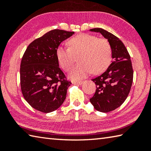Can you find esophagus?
Instances as JSON below:
<instances>
[{
  "label": "esophagus",
  "mask_w": 151,
  "mask_h": 151,
  "mask_svg": "<svg viewBox=\"0 0 151 151\" xmlns=\"http://www.w3.org/2000/svg\"><path fill=\"white\" fill-rule=\"evenodd\" d=\"M74 85H82L83 83V81H75L73 83Z\"/></svg>",
  "instance_id": "34e87169"
}]
</instances>
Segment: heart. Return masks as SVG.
<instances>
[{
	"label": "heart",
	"mask_w": 151,
	"mask_h": 151,
	"mask_svg": "<svg viewBox=\"0 0 151 151\" xmlns=\"http://www.w3.org/2000/svg\"><path fill=\"white\" fill-rule=\"evenodd\" d=\"M69 48L59 47L56 51L60 66L64 70L71 69L78 57L80 63L70 73L73 80L85 78L93 72L103 73L110 65L112 49L110 43L105 39H99L94 35L81 34L73 37L68 41Z\"/></svg>",
	"instance_id": "obj_1"
}]
</instances>
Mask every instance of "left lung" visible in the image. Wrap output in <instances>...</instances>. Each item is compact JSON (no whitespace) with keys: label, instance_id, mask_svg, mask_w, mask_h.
<instances>
[{"label":"left lung","instance_id":"8db88e82","mask_svg":"<svg viewBox=\"0 0 151 151\" xmlns=\"http://www.w3.org/2000/svg\"><path fill=\"white\" fill-rule=\"evenodd\" d=\"M91 31L100 32L108 39L112 49V63L105 72L92 81L96 86L94 96L90 99L96 111L108 112L118 108L126 100L131 91L133 70L129 53L118 37L101 28Z\"/></svg>","mask_w":151,"mask_h":151}]
</instances>
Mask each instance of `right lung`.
Instances as JSON below:
<instances>
[{
  "mask_svg": "<svg viewBox=\"0 0 151 151\" xmlns=\"http://www.w3.org/2000/svg\"><path fill=\"white\" fill-rule=\"evenodd\" d=\"M74 33L52 30L33 40L25 50L20 63V87L25 100L37 111L52 112L65 100L71 82L59 68L56 51Z\"/></svg>",
  "mask_w": 151,
  "mask_h": 151,
  "instance_id": "obj_1",
  "label": "right lung"
}]
</instances>
